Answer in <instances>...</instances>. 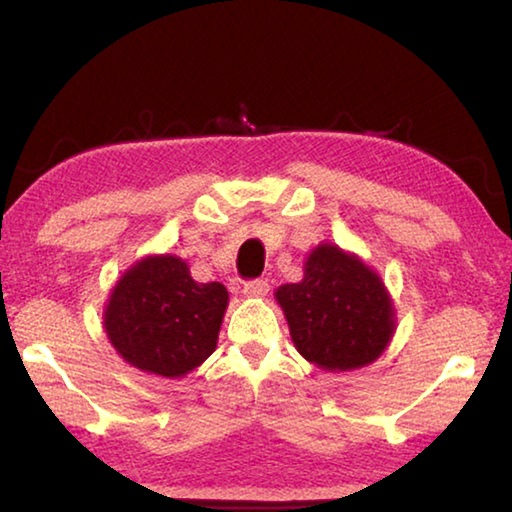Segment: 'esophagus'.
Here are the masks:
<instances>
[{
    "label": "esophagus",
    "mask_w": 512,
    "mask_h": 512,
    "mask_svg": "<svg viewBox=\"0 0 512 512\" xmlns=\"http://www.w3.org/2000/svg\"><path fill=\"white\" fill-rule=\"evenodd\" d=\"M268 293V282L266 280H248L244 284V296L246 298H264Z\"/></svg>",
    "instance_id": "1"
}]
</instances>
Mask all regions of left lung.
Wrapping results in <instances>:
<instances>
[{
  "mask_svg": "<svg viewBox=\"0 0 512 512\" xmlns=\"http://www.w3.org/2000/svg\"><path fill=\"white\" fill-rule=\"evenodd\" d=\"M275 298L298 352L323 370L366 366L393 336V305L379 275L336 246H318L302 282L284 284Z\"/></svg>",
  "mask_w": 512,
  "mask_h": 512,
  "instance_id": "left-lung-1",
  "label": "left lung"
}]
</instances>
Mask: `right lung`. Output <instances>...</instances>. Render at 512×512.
<instances>
[{
  "instance_id": "add662e5",
  "label": "right lung",
  "mask_w": 512,
  "mask_h": 512,
  "mask_svg": "<svg viewBox=\"0 0 512 512\" xmlns=\"http://www.w3.org/2000/svg\"><path fill=\"white\" fill-rule=\"evenodd\" d=\"M225 305L221 282L192 280L178 257H146L112 289L103 325L131 366L183 377L214 352Z\"/></svg>"
}]
</instances>
